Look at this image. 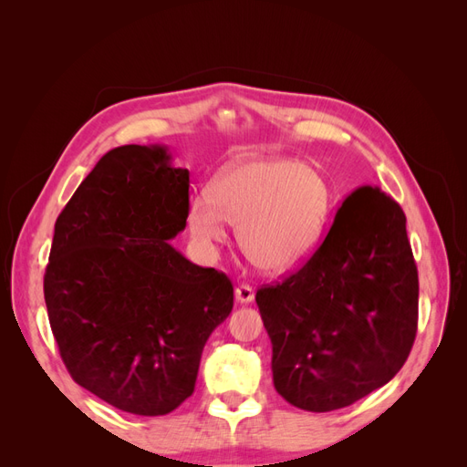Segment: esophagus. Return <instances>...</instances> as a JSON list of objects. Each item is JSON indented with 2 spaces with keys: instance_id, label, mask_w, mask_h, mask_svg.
Returning <instances> with one entry per match:
<instances>
[{
  "instance_id": "1",
  "label": "esophagus",
  "mask_w": 467,
  "mask_h": 467,
  "mask_svg": "<svg viewBox=\"0 0 467 467\" xmlns=\"http://www.w3.org/2000/svg\"><path fill=\"white\" fill-rule=\"evenodd\" d=\"M253 298H255V290H253L251 286L239 285V286L235 288V300H237L239 304H249V302H253Z\"/></svg>"
}]
</instances>
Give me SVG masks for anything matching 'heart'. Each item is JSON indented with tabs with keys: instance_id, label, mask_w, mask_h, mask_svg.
Segmentation results:
<instances>
[{
	"instance_id": "obj_1",
	"label": "heart",
	"mask_w": 467,
	"mask_h": 467,
	"mask_svg": "<svg viewBox=\"0 0 467 467\" xmlns=\"http://www.w3.org/2000/svg\"><path fill=\"white\" fill-rule=\"evenodd\" d=\"M329 189L314 167L288 160L237 163L189 204V228L206 247L237 225L247 259L266 273H286L317 244Z\"/></svg>"
}]
</instances>
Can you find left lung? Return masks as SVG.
Returning <instances> with one entry per match:
<instances>
[{
	"label": "left lung",
	"mask_w": 467,
	"mask_h": 467,
	"mask_svg": "<svg viewBox=\"0 0 467 467\" xmlns=\"http://www.w3.org/2000/svg\"><path fill=\"white\" fill-rule=\"evenodd\" d=\"M273 381L290 405L327 413L386 386L415 343L419 276L405 214L358 187L298 271L257 290Z\"/></svg>",
	"instance_id": "obj_1"
}]
</instances>
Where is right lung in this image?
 <instances>
[{
	"label": "right lung",
	"mask_w": 467,
	"mask_h": 467,
	"mask_svg": "<svg viewBox=\"0 0 467 467\" xmlns=\"http://www.w3.org/2000/svg\"><path fill=\"white\" fill-rule=\"evenodd\" d=\"M163 146L107 151L54 225L45 302L76 384L126 413L158 417L191 398L232 280L169 242L189 218V169Z\"/></svg>",
	"instance_id": "add662e5"
}]
</instances>
